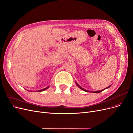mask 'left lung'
Wrapping results in <instances>:
<instances>
[{
  "mask_svg": "<svg viewBox=\"0 0 133 133\" xmlns=\"http://www.w3.org/2000/svg\"><path fill=\"white\" fill-rule=\"evenodd\" d=\"M76 84H77V85H78V87H79V88H80L81 89L83 90V91H84L85 92H89V91H87V90H85V89H84L82 88L81 87V86H79V85H78L77 83H76ZM110 87V85H109V87H108L106 88H105V89H103V90H101V91H95V92H93V93H100V92H102L103 91V90H104V89H107V88H109V87Z\"/></svg>",
  "mask_w": 133,
  "mask_h": 133,
  "instance_id": "8db88e82",
  "label": "left lung"
}]
</instances>
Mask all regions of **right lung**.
Listing matches in <instances>:
<instances>
[{
	"instance_id": "1",
	"label": "right lung",
	"mask_w": 133,
	"mask_h": 133,
	"mask_svg": "<svg viewBox=\"0 0 133 133\" xmlns=\"http://www.w3.org/2000/svg\"><path fill=\"white\" fill-rule=\"evenodd\" d=\"M49 87V86L47 87H46V88H44V89H41V90H40V91H39V92H42V91H45V90H46V89H48ZM37 92H38V91H37Z\"/></svg>"
}]
</instances>
